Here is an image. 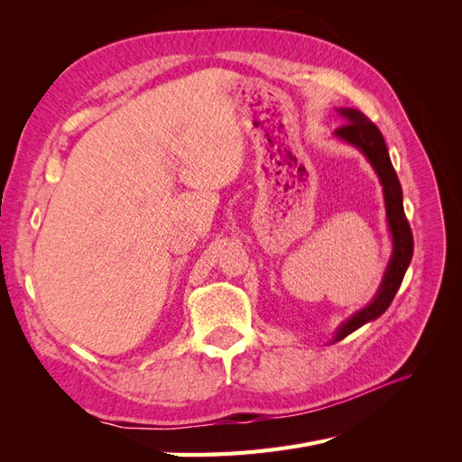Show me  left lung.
<instances>
[{
	"label": "left lung",
	"mask_w": 462,
	"mask_h": 462,
	"mask_svg": "<svg viewBox=\"0 0 462 462\" xmlns=\"http://www.w3.org/2000/svg\"><path fill=\"white\" fill-rule=\"evenodd\" d=\"M339 114L345 117V123L337 131H335V134L343 138V141L358 146L366 153V158L374 165V170L383 185L387 221H389L391 235H393V256H391V262L387 265L380 292H377L375 299L366 306V309H362L351 319L345 321L341 329L337 331V335H335V341L345 339L346 335H351L355 329L365 326L366 321L375 319L389 309V304L393 302L397 291L402 283L404 272L409 268L412 250H414L412 231L402 208L401 183L393 165H391L387 146L380 129H377L375 125L358 109H339Z\"/></svg>",
	"instance_id": "obj_1"
}]
</instances>
